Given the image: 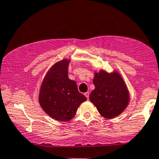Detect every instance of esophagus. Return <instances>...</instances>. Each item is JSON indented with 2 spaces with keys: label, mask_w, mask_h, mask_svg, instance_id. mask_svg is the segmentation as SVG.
<instances>
[{
  "label": "esophagus",
  "mask_w": 159,
  "mask_h": 159,
  "mask_svg": "<svg viewBox=\"0 0 159 159\" xmlns=\"http://www.w3.org/2000/svg\"><path fill=\"white\" fill-rule=\"evenodd\" d=\"M89 94H89V91H88V92H85V96L86 97L88 100H89Z\"/></svg>",
  "instance_id": "obj_1"
}]
</instances>
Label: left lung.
Returning <instances> with one entry per match:
<instances>
[{"mask_svg": "<svg viewBox=\"0 0 159 159\" xmlns=\"http://www.w3.org/2000/svg\"><path fill=\"white\" fill-rule=\"evenodd\" d=\"M93 83L94 90L89 99L99 113L106 118H113L124 111L129 97L124 80L118 73L108 74L104 70L95 73Z\"/></svg>", "mask_w": 159, "mask_h": 159, "instance_id": "8db88e82", "label": "left lung"}]
</instances>
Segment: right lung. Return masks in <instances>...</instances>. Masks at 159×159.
Returning a JSON list of instances; mask_svg holds the SVG:
<instances>
[{"label": "right lung", "mask_w": 159, "mask_h": 159, "mask_svg": "<svg viewBox=\"0 0 159 159\" xmlns=\"http://www.w3.org/2000/svg\"><path fill=\"white\" fill-rule=\"evenodd\" d=\"M69 61L63 59L50 68L39 93V103L43 110L59 121L71 120L80 104L87 100L79 92L76 82L68 78Z\"/></svg>", "instance_id": "add662e5"}]
</instances>
